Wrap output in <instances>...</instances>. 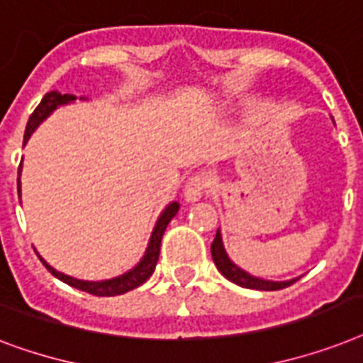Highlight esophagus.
Listing matches in <instances>:
<instances>
[{
	"mask_svg": "<svg viewBox=\"0 0 363 363\" xmlns=\"http://www.w3.org/2000/svg\"><path fill=\"white\" fill-rule=\"evenodd\" d=\"M210 185L211 179L208 174H195V176H191L184 189L185 200L187 202H196V200H200V196L204 195L206 191L210 189Z\"/></svg>",
	"mask_w": 363,
	"mask_h": 363,
	"instance_id": "obj_1",
	"label": "esophagus"
}]
</instances>
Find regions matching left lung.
<instances>
[{"label":"left lung","mask_w":363,"mask_h":363,"mask_svg":"<svg viewBox=\"0 0 363 363\" xmlns=\"http://www.w3.org/2000/svg\"><path fill=\"white\" fill-rule=\"evenodd\" d=\"M211 257H213V262H216L217 269L221 272L228 281L236 283L240 286H245V289H255V291H279V289H285V286H291L292 283H296L298 279L291 281H266L260 279V277H253L247 272H243L242 268H238L236 264L228 259L227 251L223 247L221 232L217 230L216 240L211 242Z\"/></svg>","instance_id":"obj_1"}]
</instances>
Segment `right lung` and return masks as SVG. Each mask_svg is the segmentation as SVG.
<instances>
[{
    "instance_id": "right-lung-1",
    "label": "right lung",
    "mask_w": 363,
    "mask_h": 363,
    "mask_svg": "<svg viewBox=\"0 0 363 363\" xmlns=\"http://www.w3.org/2000/svg\"><path fill=\"white\" fill-rule=\"evenodd\" d=\"M77 97L74 95L69 94H60V91H50V94H46L43 97V101L39 103V106L33 110V114L30 116V120H28V125H26V133H24V144L28 142L31 133L39 127V123L43 120H46L48 116H50L52 110H56L60 104H67L74 101ZM20 168H22V163L18 167V174ZM18 195H20V178H18ZM179 204L178 202H172V204H168L164 208V211L161 213V217L157 219V225L153 228L152 238H150V245L146 249V255L142 257V260L136 264L135 268L129 269L127 274L120 275V277H114V279L108 281H82V279H74L71 275H65L62 272H57L50 266V264H46V260L40 259V262L45 264L46 269L50 272L54 277H57L60 281L67 283V285L74 286L78 291L89 292V294H94V296H118V294H125V292L133 291L136 286H140L142 283H146L150 279V275L155 272V266H157L159 260V251H161V240H163V234L167 230V225L172 221V217L178 213Z\"/></svg>"
}]
</instances>
